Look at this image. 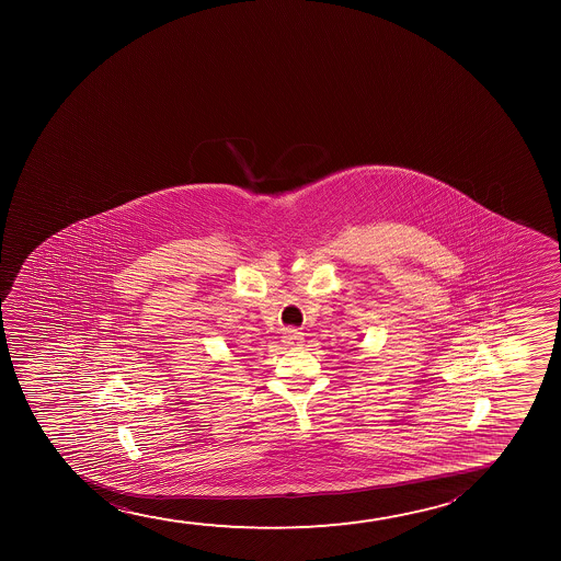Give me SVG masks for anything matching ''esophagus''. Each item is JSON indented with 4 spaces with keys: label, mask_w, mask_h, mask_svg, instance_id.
Listing matches in <instances>:
<instances>
[{
    "label": "esophagus",
    "mask_w": 561,
    "mask_h": 561,
    "mask_svg": "<svg viewBox=\"0 0 561 561\" xmlns=\"http://www.w3.org/2000/svg\"><path fill=\"white\" fill-rule=\"evenodd\" d=\"M302 339H305V333L299 330H289L284 331V335H282V343H284L287 348H299L302 345Z\"/></svg>",
    "instance_id": "1"
}]
</instances>
